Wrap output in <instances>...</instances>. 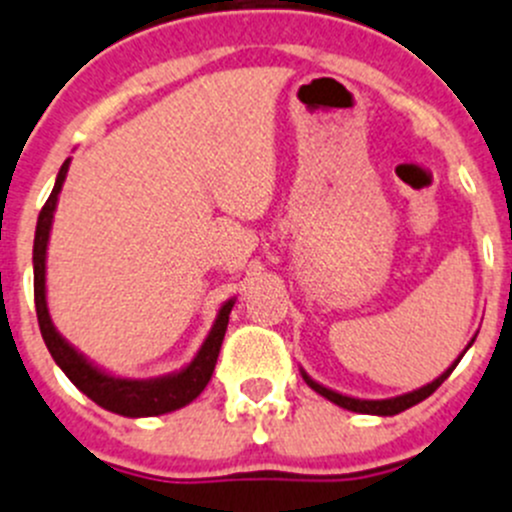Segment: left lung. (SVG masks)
<instances>
[{"instance_id": "1", "label": "left lung", "mask_w": 512, "mask_h": 512, "mask_svg": "<svg viewBox=\"0 0 512 512\" xmlns=\"http://www.w3.org/2000/svg\"><path fill=\"white\" fill-rule=\"evenodd\" d=\"M475 337H478V334H475ZM475 337L470 339V344H467V347H465V352H467V349L472 347V342H475ZM465 352H462L460 357H457L455 362H452L450 367H447L445 372L440 374V377H437V379H432L430 384H425V387H420V389H412V392L397 394V397H389V399H359V397H349V394H342V392H334V389L324 387V384H319V382H316V379H311L309 374L304 372V369H301V377H304V382L309 384V387L314 389L316 394H321V397H326V399H329V402H334V405L344 407V410L359 412V415L392 417V415H399V412L410 410V407L420 405L422 399H427V397H430V394L435 392V389L440 387V384L445 382L447 377H450V374H452V369L457 367V362H460V359L465 357Z\"/></svg>"}]
</instances>
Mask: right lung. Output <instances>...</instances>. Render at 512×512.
Returning <instances> with one entry per match:
<instances>
[{"mask_svg":"<svg viewBox=\"0 0 512 512\" xmlns=\"http://www.w3.org/2000/svg\"><path fill=\"white\" fill-rule=\"evenodd\" d=\"M70 160L62 163L60 173H57L55 188H52L50 198H47L45 208L37 218V231H34V248H32V266H34V306H37V321H40V332L45 339L47 349H50L52 359L57 367L67 374L72 384L80 389L82 394L100 405L102 410L115 412L123 417H158L165 412H175L180 407L191 405L193 399L206 389L211 382L213 369H216L218 352H221L223 337H226L228 314H231L236 299L223 301L218 309L216 321H213L211 332L203 339L201 349L196 357L186 364V367L175 369V372L163 374V377L150 379H133V377H118L105 369L97 367L95 362L77 352L52 324L50 309H47V243H50L52 221H55L57 201H60L62 183L70 170Z\"/></svg>","mask_w":512,"mask_h":512,"instance_id":"add662e5","label":"right lung"}]
</instances>
